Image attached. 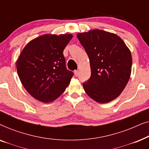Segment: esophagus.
Wrapping results in <instances>:
<instances>
[{
    "instance_id": "34e87169",
    "label": "esophagus",
    "mask_w": 149,
    "mask_h": 149,
    "mask_svg": "<svg viewBox=\"0 0 149 149\" xmlns=\"http://www.w3.org/2000/svg\"><path fill=\"white\" fill-rule=\"evenodd\" d=\"M74 72L75 77H78L79 76V71L78 70H75Z\"/></svg>"
}]
</instances>
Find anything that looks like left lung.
Instances as JSON below:
<instances>
[{"label":"left lung","instance_id":"8db88e82","mask_svg":"<svg viewBox=\"0 0 149 149\" xmlns=\"http://www.w3.org/2000/svg\"><path fill=\"white\" fill-rule=\"evenodd\" d=\"M77 38L90 61L91 77L83 83L85 91L99 103L117 98L131 74L130 49L117 34L101 30L79 33Z\"/></svg>","mask_w":149,"mask_h":149}]
</instances>
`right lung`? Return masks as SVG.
I'll return each instance as SVG.
<instances>
[{
	"label": "right lung",
	"instance_id": "right-lung-1",
	"mask_svg": "<svg viewBox=\"0 0 149 149\" xmlns=\"http://www.w3.org/2000/svg\"><path fill=\"white\" fill-rule=\"evenodd\" d=\"M72 34H44L26 45L17 62V71L26 91L42 102L60 97L74 74L67 70L63 55Z\"/></svg>",
	"mask_w": 149,
	"mask_h": 149
}]
</instances>
